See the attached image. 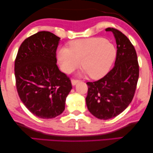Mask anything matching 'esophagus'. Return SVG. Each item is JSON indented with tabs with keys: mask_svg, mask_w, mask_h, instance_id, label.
<instances>
[{
	"mask_svg": "<svg viewBox=\"0 0 153 153\" xmlns=\"http://www.w3.org/2000/svg\"><path fill=\"white\" fill-rule=\"evenodd\" d=\"M79 81V80H78V79H72V80H71V82H72V85H76L77 82H78Z\"/></svg>",
	"mask_w": 153,
	"mask_h": 153,
	"instance_id": "obj_1",
	"label": "esophagus"
}]
</instances>
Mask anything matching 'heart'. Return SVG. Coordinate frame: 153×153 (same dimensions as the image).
Listing matches in <instances>:
<instances>
[{"label": "heart", "instance_id": "heart-1", "mask_svg": "<svg viewBox=\"0 0 153 153\" xmlns=\"http://www.w3.org/2000/svg\"><path fill=\"white\" fill-rule=\"evenodd\" d=\"M117 57L116 47L101 37L72 41L68 47H61L57 58L62 71L71 73L81 64L92 79L104 76L111 70Z\"/></svg>", "mask_w": 153, "mask_h": 153}]
</instances>
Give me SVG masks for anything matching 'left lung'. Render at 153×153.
I'll return each mask as SVG.
<instances>
[{
    "label": "left lung",
    "instance_id": "left-lung-1",
    "mask_svg": "<svg viewBox=\"0 0 153 153\" xmlns=\"http://www.w3.org/2000/svg\"><path fill=\"white\" fill-rule=\"evenodd\" d=\"M116 39L117 57L114 66L103 78L87 82L86 104L91 113L107 120L121 114L131 103L139 78L137 53L129 39L114 27H108Z\"/></svg>",
    "mask_w": 153,
    "mask_h": 153
}]
</instances>
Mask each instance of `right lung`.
<instances>
[{
	"label": "right lung",
	"instance_id": "add662e5",
	"mask_svg": "<svg viewBox=\"0 0 153 153\" xmlns=\"http://www.w3.org/2000/svg\"><path fill=\"white\" fill-rule=\"evenodd\" d=\"M59 39L50 32H37L24 40L15 60L17 93L25 106L39 118L62 114L72 87L56 64Z\"/></svg>",
	"mask_w": 153,
	"mask_h": 153
}]
</instances>
